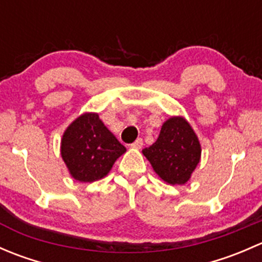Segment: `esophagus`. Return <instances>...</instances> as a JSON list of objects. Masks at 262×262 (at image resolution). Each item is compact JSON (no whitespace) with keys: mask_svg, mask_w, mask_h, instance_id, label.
<instances>
[{"mask_svg":"<svg viewBox=\"0 0 262 262\" xmlns=\"http://www.w3.org/2000/svg\"><path fill=\"white\" fill-rule=\"evenodd\" d=\"M142 146H143V139L138 138L134 143L130 144V148H137V149H139V148H142Z\"/></svg>","mask_w":262,"mask_h":262,"instance_id":"1","label":"esophagus"}]
</instances>
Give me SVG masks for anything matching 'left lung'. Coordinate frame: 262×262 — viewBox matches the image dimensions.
Instances as JSON below:
<instances>
[{
  "label": "left lung",
  "instance_id": "obj_1",
  "mask_svg": "<svg viewBox=\"0 0 262 262\" xmlns=\"http://www.w3.org/2000/svg\"><path fill=\"white\" fill-rule=\"evenodd\" d=\"M142 152L163 181L184 185L199 163L202 148L190 124L173 116L163 123L157 141Z\"/></svg>",
  "mask_w": 262,
  "mask_h": 262
}]
</instances>
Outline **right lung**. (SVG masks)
<instances>
[{"label":"right lung","mask_w":262,"mask_h":262,"mask_svg":"<svg viewBox=\"0 0 262 262\" xmlns=\"http://www.w3.org/2000/svg\"><path fill=\"white\" fill-rule=\"evenodd\" d=\"M125 147L113 136L97 114H83L64 132L60 153L72 178L81 182L102 179Z\"/></svg>","instance_id":"add662e5"}]
</instances>
